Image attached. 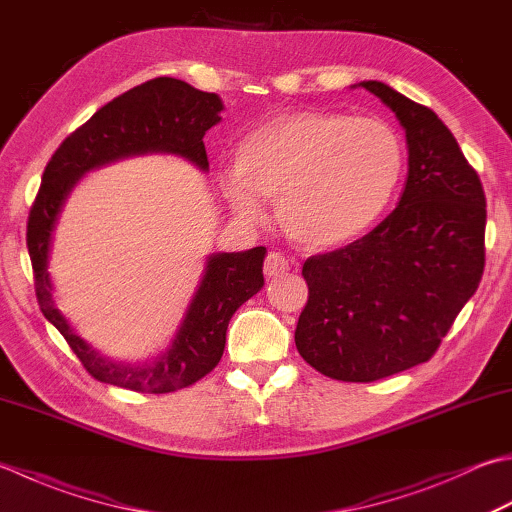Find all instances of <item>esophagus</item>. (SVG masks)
I'll return each instance as SVG.
<instances>
[{"label": "esophagus", "mask_w": 512, "mask_h": 512, "mask_svg": "<svg viewBox=\"0 0 512 512\" xmlns=\"http://www.w3.org/2000/svg\"><path fill=\"white\" fill-rule=\"evenodd\" d=\"M288 270H290L288 259L282 253H277V250H270L264 262L266 277H282V275H288Z\"/></svg>", "instance_id": "obj_1"}]
</instances>
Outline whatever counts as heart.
I'll return each mask as SVG.
<instances>
[{
	"label": "heart",
	"instance_id": "b5f03b06",
	"mask_svg": "<svg viewBox=\"0 0 512 512\" xmlns=\"http://www.w3.org/2000/svg\"><path fill=\"white\" fill-rule=\"evenodd\" d=\"M402 170L404 148L388 124L306 110L248 133L222 190L244 222H262V199H277L279 224L295 242L335 248L377 222Z\"/></svg>",
	"mask_w": 512,
	"mask_h": 512
}]
</instances>
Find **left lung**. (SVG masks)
<instances>
[{
    "mask_svg": "<svg viewBox=\"0 0 512 512\" xmlns=\"http://www.w3.org/2000/svg\"><path fill=\"white\" fill-rule=\"evenodd\" d=\"M406 130L408 177L397 208L368 235L308 257V302L295 344L339 382H377L428 362L482 282L486 195L433 110L362 82Z\"/></svg>",
    "mask_w": 512,
    "mask_h": 512,
    "instance_id": "8db88e82",
    "label": "left lung"
}]
</instances>
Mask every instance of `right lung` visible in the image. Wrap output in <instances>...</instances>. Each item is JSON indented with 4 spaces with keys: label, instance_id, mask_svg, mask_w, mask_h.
I'll return each instance as SVG.
<instances>
[{
    "label": "right lung",
    "instance_id": "obj_1",
    "mask_svg": "<svg viewBox=\"0 0 512 512\" xmlns=\"http://www.w3.org/2000/svg\"><path fill=\"white\" fill-rule=\"evenodd\" d=\"M222 108V99L215 93H204L175 77H155L99 108L59 144L46 164L26 226L35 295L44 317L64 335L97 382L153 395L193 386L222 359L230 317L264 286V246L244 253L210 255L175 339L162 355L146 364L110 362L70 328L53 302L48 275L50 242L59 213L79 177L117 159L146 153L182 155L208 170L204 135L222 119Z\"/></svg>",
    "mask_w": 512,
    "mask_h": 512
}]
</instances>
